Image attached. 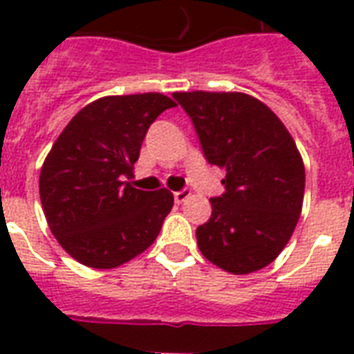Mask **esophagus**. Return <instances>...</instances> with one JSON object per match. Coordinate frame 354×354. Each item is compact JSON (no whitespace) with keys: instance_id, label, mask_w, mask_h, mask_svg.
<instances>
[{"instance_id":"34e87169","label":"esophagus","mask_w":354,"mask_h":354,"mask_svg":"<svg viewBox=\"0 0 354 354\" xmlns=\"http://www.w3.org/2000/svg\"><path fill=\"white\" fill-rule=\"evenodd\" d=\"M189 195H192V193H189V189H180V192L174 193V201H176V203H184V201L187 199Z\"/></svg>"}]
</instances>
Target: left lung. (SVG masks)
I'll use <instances>...</instances> for the list:
<instances>
[{"label":"left lung","instance_id":"8db88e82","mask_svg":"<svg viewBox=\"0 0 354 354\" xmlns=\"http://www.w3.org/2000/svg\"><path fill=\"white\" fill-rule=\"evenodd\" d=\"M210 165L225 170V192L197 227L203 256L246 274L269 266L301 212L305 169L296 142L266 104L243 93H174Z\"/></svg>","mask_w":354,"mask_h":354}]
</instances>
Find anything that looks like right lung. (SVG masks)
Returning a JSON list of instances; mask_svg holds the SVG:
<instances>
[{
    "mask_svg": "<svg viewBox=\"0 0 354 354\" xmlns=\"http://www.w3.org/2000/svg\"><path fill=\"white\" fill-rule=\"evenodd\" d=\"M176 104L159 93L104 96L66 124L43 162L39 197L53 235L72 258L113 269L153 245L174 205L169 189L123 182L149 124Z\"/></svg>",
    "mask_w": 354,
    "mask_h": 354,
    "instance_id": "1",
    "label": "right lung"
}]
</instances>
